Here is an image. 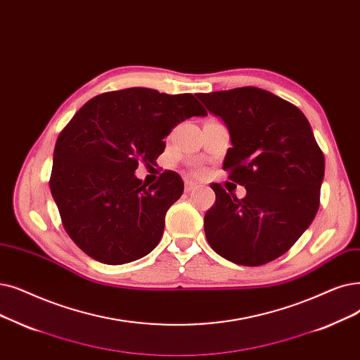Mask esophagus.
Segmentation results:
<instances>
[{
  "label": "esophagus",
  "instance_id": "esophagus-1",
  "mask_svg": "<svg viewBox=\"0 0 360 360\" xmlns=\"http://www.w3.org/2000/svg\"><path fill=\"white\" fill-rule=\"evenodd\" d=\"M198 188V185L191 182V181H185V193H193Z\"/></svg>",
  "mask_w": 360,
  "mask_h": 360
}]
</instances>
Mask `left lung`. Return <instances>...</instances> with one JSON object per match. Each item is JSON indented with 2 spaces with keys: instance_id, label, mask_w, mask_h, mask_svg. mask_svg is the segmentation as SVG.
<instances>
[{
  "instance_id": "obj_1",
  "label": "left lung",
  "mask_w": 360,
  "mask_h": 360,
  "mask_svg": "<svg viewBox=\"0 0 360 360\" xmlns=\"http://www.w3.org/2000/svg\"><path fill=\"white\" fill-rule=\"evenodd\" d=\"M221 117L232 147L224 160L244 198L210 186L216 201L205 216L210 247L229 262L260 266L283 256L319 209L325 160L300 108L256 86L197 94Z\"/></svg>"
}]
</instances>
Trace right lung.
Segmentation results:
<instances>
[{"label":"right lung","instance_id":"1","mask_svg":"<svg viewBox=\"0 0 360 360\" xmlns=\"http://www.w3.org/2000/svg\"><path fill=\"white\" fill-rule=\"evenodd\" d=\"M206 115L193 94L150 88L104 92L79 108L57 138L50 190L61 224L84 253L123 264L154 250L184 182L166 170L148 185L134 172L139 162H155L178 123Z\"/></svg>","mask_w":360,"mask_h":360}]
</instances>
